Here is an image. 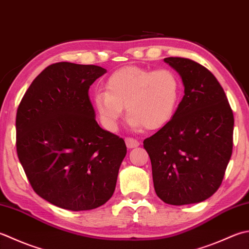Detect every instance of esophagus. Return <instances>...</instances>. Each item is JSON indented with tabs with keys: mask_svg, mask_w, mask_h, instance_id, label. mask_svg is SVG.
I'll list each match as a JSON object with an SVG mask.
<instances>
[{
	"mask_svg": "<svg viewBox=\"0 0 249 249\" xmlns=\"http://www.w3.org/2000/svg\"><path fill=\"white\" fill-rule=\"evenodd\" d=\"M125 143H126V147H127L128 149H133V148H136L139 145L138 140H136L135 138H131V137H126Z\"/></svg>",
	"mask_w": 249,
	"mask_h": 249,
	"instance_id": "1",
	"label": "esophagus"
}]
</instances>
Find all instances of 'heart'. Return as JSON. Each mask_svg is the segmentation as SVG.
Here are the masks:
<instances>
[{
  "label": "heart",
  "instance_id": "obj_1",
  "mask_svg": "<svg viewBox=\"0 0 249 249\" xmlns=\"http://www.w3.org/2000/svg\"><path fill=\"white\" fill-rule=\"evenodd\" d=\"M105 89L106 92L94 96V107L107 129L115 130L126 108L131 126L158 130L176 113L181 81L172 69L150 70L130 66L112 73Z\"/></svg>",
  "mask_w": 249,
  "mask_h": 249
}]
</instances>
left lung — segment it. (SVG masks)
<instances>
[{
  "instance_id": "1",
  "label": "left lung",
  "mask_w": 249,
  "mask_h": 249,
  "mask_svg": "<svg viewBox=\"0 0 249 249\" xmlns=\"http://www.w3.org/2000/svg\"><path fill=\"white\" fill-rule=\"evenodd\" d=\"M181 76L184 96L169 123L143 140L154 190L163 202L205 201L221 186L233 149L234 118L215 75L196 61L168 57Z\"/></svg>"
}]
</instances>
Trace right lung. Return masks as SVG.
I'll list each match as a JSON object with an SVG mask.
<instances>
[{
  "instance_id": "obj_1",
  "label": "right lung",
  "mask_w": 249,
  "mask_h": 249,
  "mask_svg": "<svg viewBox=\"0 0 249 249\" xmlns=\"http://www.w3.org/2000/svg\"><path fill=\"white\" fill-rule=\"evenodd\" d=\"M106 71L94 65L53 63L18 106V159L34 192L60 208H97L115 190L125 141L100 127L89 97V86Z\"/></svg>"
}]
</instances>
